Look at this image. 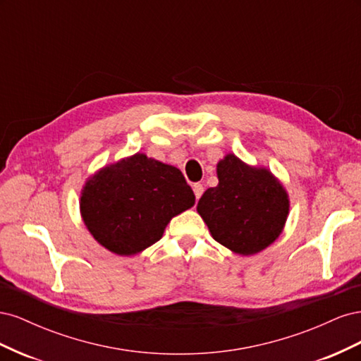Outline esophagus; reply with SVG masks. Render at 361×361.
<instances>
[{
	"mask_svg": "<svg viewBox=\"0 0 361 361\" xmlns=\"http://www.w3.org/2000/svg\"><path fill=\"white\" fill-rule=\"evenodd\" d=\"M192 191H194V194H195V199H200L202 197V194H203V191H204V188H203V185L202 183H194L192 185Z\"/></svg>",
	"mask_w": 361,
	"mask_h": 361,
	"instance_id": "34e87169",
	"label": "esophagus"
}]
</instances>
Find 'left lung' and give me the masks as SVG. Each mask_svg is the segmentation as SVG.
<instances>
[{"label": "left lung", "mask_w": 361, "mask_h": 361, "mask_svg": "<svg viewBox=\"0 0 361 361\" xmlns=\"http://www.w3.org/2000/svg\"><path fill=\"white\" fill-rule=\"evenodd\" d=\"M216 187L207 188L197 203L215 241L243 256L274 243L289 214V197L280 180L232 154L216 164Z\"/></svg>", "instance_id": "8db88e82"}]
</instances>
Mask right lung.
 I'll use <instances>...</instances> for the list:
<instances>
[{
  "instance_id": "add662e5",
  "label": "right lung",
  "mask_w": 361,
  "mask_h": 361,
  "mask_svg": "<svg viewBox=\"0 0 361 361\" xmlns=\"http://www.w3.org/2000/svg\"><path fill=\"white\" fill-rule=\"evenodd\" d=\"M195 195L179 169L145 154L110 164L85 182L81 215L93 238L118 256L155 244Z\"/></svg>"
}]
</instances>
